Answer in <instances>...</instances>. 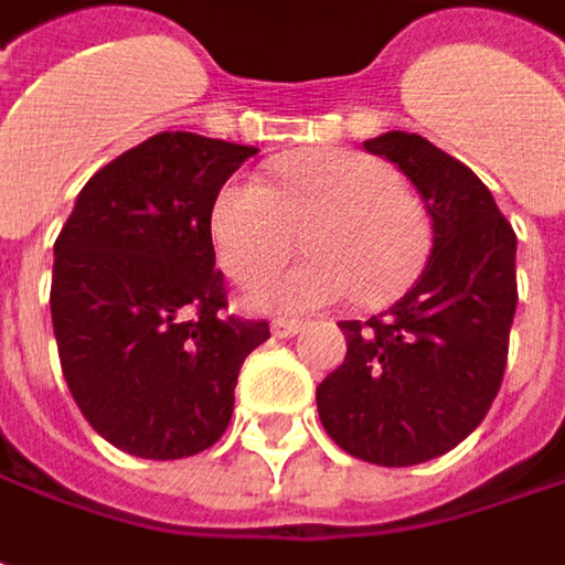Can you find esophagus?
I'll list each match as a JSON object with an SVG mask.
<instances>
[{
    "label": "esophagus",
    "instance_id": "34e87169",
    "mask_svg": "<svg viewBox=\"0 0 565 565\" xmlns=\"http://www.w3.org/2000/svg\"><path fill=\"white\" fill-rule=\"evenodd\" d=\"M300 326H303V322H300V319H275V322H271V334H275V338H290V334H297V331H300Z\"/></svg>",
    "mask_w": 565,
    "mask_h": 565
}]
</instances>
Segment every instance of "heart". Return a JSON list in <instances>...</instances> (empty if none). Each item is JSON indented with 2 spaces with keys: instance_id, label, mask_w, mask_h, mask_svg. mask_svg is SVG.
<instances>
[{
  "instance_id": "b5f03b06",
  "label": "heart",
  "mask_w": 565,
  "mask_h": 565,
  "mask_svg": "<svg viewBox=\"0 0 565 565\" xmlns=\"http://www.w3.org/2000/svg\"><path fill=\"white\" fill-rule=\"evenodd\" d=\"M303 265L253 284L243 307L307 312L356 297L385 307L402 297L429 256V221L382 160L348 148H312L271 163V183L236 177L211 209L221 265L253 281L275 268L307 231Z\"/></svg>"
}]
</instances>
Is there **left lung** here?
I'll list each match as a JSON object with an SVG mask.
<instances>
[{
    "mask_svg": "<svg viewBox=\"0 0 565 565\" xmlns=\"http://www.w3.org/2000/svg\"><path fill=\"white\" fill-rule=\"evenodd\" d=\"M392 160L433 221V249L398 303L338 322L344 363L316 388L319 420L354 458L407 468L478 429L503 382L515 319V234L478 173L414 132L363 141Z\"/></svg>",
    "mask_w": 565,
    "mask_h": 565,
    "instance_id": "8db88e82",
    "label": "left lung"
}]
</instances>
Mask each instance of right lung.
<instances>
[{
  "instance_id": "right-lung-1",
  "label": "right lung",
  "mask_w": 565,
  "mask_h": 565,
  "mask_svg": "<svg viewBox=\"0 0 565 565\" xmlns=\"http://www.w3.org/2000/svg\"><path fill=\"white\" fill-rule=\"evenodd\" d=\"M253 154L195 132L151 136L87 180L53 246L62 376L122 452L185 458L231 424L239 366L268 322L224 312L211 209Z\"/></svg>"
}]
</instances>
